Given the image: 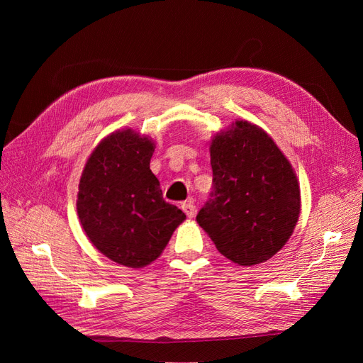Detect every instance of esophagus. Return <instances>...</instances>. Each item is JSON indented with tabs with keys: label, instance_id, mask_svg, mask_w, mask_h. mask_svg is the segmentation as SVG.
Instances as JSON below:
<instances>
[{
	"label": "esophagus",
	"instance_id": "34e87169",
	"mask_svg": "<svg viewBox=\"0 0 363 363\" xmlns=\"http://www.w3.org/2000/svg\"><path fill=\"white\" fill-rule=\"evenodd\" d=\"M182 211L186 213V216L188 218H192L195 215V206H194V201L192 200H188L182 203Z\"/></svg>",
	"mask_w": 363,
	"mask_h": 363
}]
</instances>
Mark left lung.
Instances as JSON below:
<instances>
[{"label":"left lung","instance_id":"obj_1","mask_svg":"<svg viewBox=\"0 0 363 363\" xmlns=\"http://www.w3.org/2000/svg\"><path fill=\"white\" fill-rule=\"evenodd\" d=\"M213 192L196 223L239 267L267 262L288 242L301 211L291 162L262 127L238 119L211 140Z\"/></svg>","mask_w":363,"mask_h":363}]
</instances>
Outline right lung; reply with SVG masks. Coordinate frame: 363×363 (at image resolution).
Instances as JSON below:
<instances>
[{
    "label": "right lung",
    "mask_w": 363,
    "mask_h": 363,
    "mask_svg": "<svg viewBox=\"0 0 363 363\" xmlns=\"http://www.w3.org/2000/svg\"><path fill=\"white\" fill-rule=\"evenodd\" d=\"M156 144L133 128L112 131L87 157L77 213L91 244L128 268L155 262L186 215L163 200L150 169Z\"/></svg>",
    "instance_id": "1"
}]
</instances>
